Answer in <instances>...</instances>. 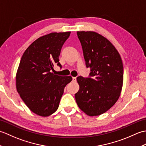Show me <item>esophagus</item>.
Returning <instances> with one entry per match:
<instances>
[{
    "label": "esophagus",
    "instance_id": "obj_1",
    "mask_svg": "<svg viewBox=\"0 0 146 146\" xmlns=\"http://www.w3.org/2000/svg\"><path fill=\"white\" fill-rule=\"evenodd\" d=\"M72 80H73V82H76V77H73Z\"/></svg>",
    "mask_w": 146,
    "mask_h": 146
}]
</instances>
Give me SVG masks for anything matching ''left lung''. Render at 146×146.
<instances>
[{
	"instance_id": "1",
	"label": "left lung",
	"mask_w": 146,
	"mask_h": 146,
	"mask_svg": "<svg viewBox=\"0 0 146 146\" xmlns=\"http://www.w3.org/2000/svg\"><path fill=\"white\" fill-rule=\"evenodd\" d=\"M88 77L78 76L75 94L79 108L90 116L105 113L115 104L122 90L123 67L113 45L104 36L92 31H78Z\"/></svg>"
}]
</instances>
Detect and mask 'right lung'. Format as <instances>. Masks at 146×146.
<instances>
[{
  "label": "right lung",
  "instance_id": "1",
  "mask_svg": "<svg viewBox=\"0 0 146 146\" xmlns=\"http://www.w3.org/2000/svg\"><path fill=\"white\" fill-rule=\"evenodd\" d=\"M71 32L52 33L34 41L22 56L16 75L17 90L29 109L47 117L57 110L71 76L51 73L59 62L62 46Z\"/></svg>",
  "mask_w": 146,
  "mask_h": 146
}]
</instances>
